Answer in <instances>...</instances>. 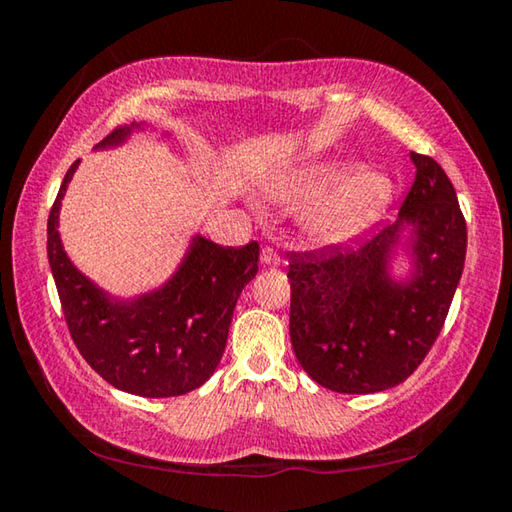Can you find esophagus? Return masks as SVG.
<instances>
[{"instance_id": "1", "label": "esophagus", "mask_w": 512, "mask_h": 512, "mask_svg": "<svg viewBox=\"0 0 512 512\" xmlns=\"http://www.w3.org/2000/svg\"><path fill=\"white\" fill-rule=\"evenodd\" d=\"M259 259H262L264 266H280L282 264V257L277 255L271 246L262 248V257H259Z\"/></svg>"}]
</instances>
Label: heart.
<instances>
[{
  "label": "heart",
  "mask_w": 512,
  "mask_h": 512,
  "mask_svg": "<svg viewBox=\"0 0 512 512\" xmlns=\"http://www.w3.org/2000/svg\"><path fill=\"white\" fill-rule=\"evenodd\" d=\"M268 196L289 210H305V235L316 246H345L375 225L393 203L395 183L386 171L357 160H309L284 169L266 185Z\"/></svg>",
  "instance_id": "obj_1"
}]
</instances>
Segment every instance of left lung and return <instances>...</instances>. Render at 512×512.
Wrapping results in <instances>:
<instances>
[{
    "label": "left lung",
    "instance_id": "left-lung-1",
    "mask_svg": "<svg viewBox=\"0 0 512 512\" xmlns=\"http://www.w3.org/2000/svg\"><path fill=\"white\" fill-rule=\"evenodd\" d=\"M397 221L357 246L291 253L289 334L307 375L334 393L402 384L427 357L461 282L467 228L452 180L411 153Z\"/></svg>",
    "mask_w": 512,
    "mask_h": 512
}]
</instances>
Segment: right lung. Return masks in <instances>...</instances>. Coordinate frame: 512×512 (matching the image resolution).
Masks as SVG:
<instances>
[{
	"label": "right lung",
	"mask_w": 512,
	"mask_h": 512,
	"mask_svg": "<svg viewBox=\"0 0 512 512\" xmlns=\"http://www.w3.org/2000/svg\"><path fill=\"white\" fill-rule=\"evenodd\" d=\"M133 131L171 137V131L140 121L112 131L94 151L124 146ZM76 169L79 160L65 173L47 221L51 275L76 348L124 393L176 397L203 386L223 357L241 291L257 275V241L225 248L196 232L167 282L137 296H115L76 268L60 239V205Z\"/></svg>",
	"instance_id": "1"
}]
</instances>
